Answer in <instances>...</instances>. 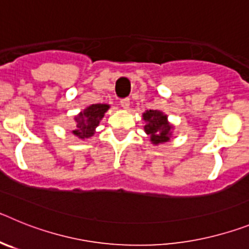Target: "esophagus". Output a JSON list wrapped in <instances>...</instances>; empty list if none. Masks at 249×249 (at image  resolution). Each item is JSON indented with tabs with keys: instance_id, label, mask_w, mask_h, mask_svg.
Returning <instances> with one entry per match:
<instances>
[{
	"instance_id": "34e87169",
	"label": "esophagus",
	"mask_w": 249,
	"mask_h": 249,
	"mask_svg": "<svg viewBox=\"0 0 249 249\" xmlns=\"http://www.w3.org/2000/svg\"><path fill=\"white\" fill-rule=\"evenodd\" d=\"M121 107H122L123 109H128L129 108V98H123V100H121Z\"/></svg>"
}]
</instances>
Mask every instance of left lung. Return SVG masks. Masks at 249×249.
<instances>
[{
    "instance_id": "obj_1",
    "label": "left lung",
    "mask_w": 249,
    "mask_h": 249,
    "mask_svg": "<svg viewBox=\"0 0 249 249\" xmlns=\"http://www.w3.org/2000/svg\"><path fill=\"white\" fill-rule=\"evenodd\" d=\"M143 120L146 122L144 131L151 137L153 144H160L168 142L172 136L173 126L167 120V116L158 109H148L143 113Z\"/></svg>"
}]
</instances>
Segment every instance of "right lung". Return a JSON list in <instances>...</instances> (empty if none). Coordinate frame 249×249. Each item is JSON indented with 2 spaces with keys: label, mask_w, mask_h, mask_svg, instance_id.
<instances>
[{
  "label": "right lung",
  "mask_w": 249,
  "mask_h": 249,
  "mask_svg": "<svg viewBox=\"0 0 249 249\" xmlns=\"http://www.w3.org/2000/svg\"><path fill=\"white\" fill-rule=\"evenodd\" d=\"M108 105H102V103L89 106L74 117L76 128L72 131V133L81 140L92 137L94 135L96 127L100 124V121L102 120L106 112L108 111Z\"/></svg>",
  "instance_id": "add662e5"
}]
</instances>
